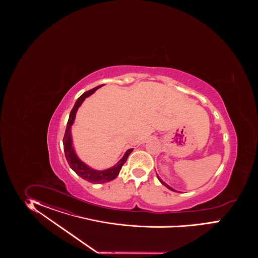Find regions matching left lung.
<instances>
[{
    "label": "left lung",
    "instance_id": "1",
    "mask_svg": "<svg viewBox=\"0 0 258 258\" xmlns=\"http://www.w3.org/2000/svg\"><path fill=\"white\" fill-rule=\"evenodd\" d=\"M157 176H158V175H157ZM158 179H159V180H160V181H161V182H162V184H164V186H165V187H167V188H168V189H170V190H171V191H175V189H173V188L170 187V186H169V185H168V184H166V183H165V182H164V180H161V178H160V177H159V176H158Z\"/></svg>",
    "mask_w": 258,
    "mask_h": 258
}]
</instances>
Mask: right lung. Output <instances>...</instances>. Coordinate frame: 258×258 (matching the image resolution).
Segmentation results:
<instances>
[{"label": "right lung", "instance_id": "right-lung-1", "mask_svg": "<svg viewBox=\"0 0 258 258\" xmlns=\"http://www.w3.org/2000/svg\"><path fill=\"white\" fill-rule=\"evenodd\" d=\"M100 86L95 87L94 89L88 91L86 93L82 94L81 96L78 97V100L76 102L74 108L71 110L70 116L69 120L67 123L66 126V131L65 134L63 137V148H64V152H65V157L66 160L68 162V164L70 165L71 168L78 174L79 177H81L82 179L86 180L89 182L92 183H104V182H108L110 180H114L119 174V172L121 170L122 166L124 165L128 155L133 152V149H130L126 150L124 157L118 162L117 164L113 165L112 167L108 168L106 170H94L93 168L89 167L86 164H84L83 162H81L79 160V158L77 156L75 149L73 148V141H72V134H71V126L74 124L75 118H76V113L78 111V108L80 107V105L85 100V98L90 96L91 94H94V92L99 89Z\"/></svg>", "mask_w": 258, "mask_h": 258}]
</instances>
